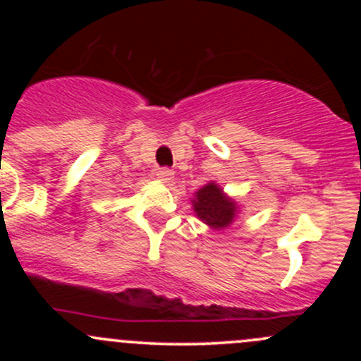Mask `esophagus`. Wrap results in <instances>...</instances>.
I'll return each mask as SVG.
<instances>
[{"label":"esophagus","instance_id":"obj_1","mask_svg":"<svg viewBox=\"0 0 361 361\" xmlns=\"http://www.w3.org/2000/svg\"><path fill=\"white\" fill-rule=\"evenodd\" d=\"M156 176L159 178L163 183H169V181L175 178V171H173V169H169V168H159V169H157Z\"/></svg>","mask_w":361,"mask_h":361}]
</instances>
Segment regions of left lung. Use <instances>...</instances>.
<instances>
[{
	"label": "left lung",
	"instance_id": "left-lung-1",
	"mask_svg": "<svg viewBox=\"0 0 361 361\" xmlns=\"http://www.w3.org/2000/svg\"><path fill=\"white\" fill-rule=\"evenodd\" d=\"M193 210L202 222L212 229H226L238 215V204L227 197L219 185L207 183L202 186L192 200Z\"/></svg>",
	"mask_w": 361,
	"mask_h": 361
}]
</instances>
